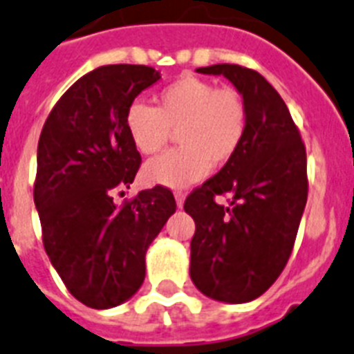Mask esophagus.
Instances as JSON below:
<instances>
[{"label":"esophagus","mask_w":354,"mask_h":354,"mask_svg":"<svg viewBox=\"0 0 354 354\" xmlns=\"http://www.w3.org/2000/svg\"><path fill=\"white\" fill-rule=\"evenodd\" d=\"M174 198H176V205L182 209L183 207V201H185V192L183 191H176L174 192Z\"/></svg>","instance_id":"34e87169"}]
</instances>
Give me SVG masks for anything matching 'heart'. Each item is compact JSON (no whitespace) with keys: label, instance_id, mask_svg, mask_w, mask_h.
Listing matches in <instances>:
<instances>
[{"label":"heart","instance_id":"obj_1","mask_svg":"<svg viewBox=\"0 0 354 354\" xmlns=\"http://www.w3.org/2000/svg\"><path fill=\"white\" fill-rule=\"evenodd\" d=\"M126 131L135 149L156 154L178 131L180 147L151 160L147 183L185 187L223 167L239 153L248 129V108L236 88L182 75L156 93V108L133 102L126 111Z\"/></svg>","mask_w":354,"mask_h":354}]
</instances>
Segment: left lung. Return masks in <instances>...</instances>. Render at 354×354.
Listing matches in <instances>:
<instances>
[{
	"label": "left lung",
	"mask_w": 354,
	"mask_h": 354,
	"mask_svg": "<svg viewBox=\"0 0 354 354\" xmlns=\"http://www.w3.org/2000/svg\"><path fill=\"white\" fill-rule=\"evenodd\" d=\"M236 86L248 108L241 149L187 196L192 216L191 279L210 299L230 304L263 295L286 266L308 200L306 147L281 95L239 64L198 68ZM230 194L231 207L216 195Z\"/></svg>",
	"instance_id": "1"
}]
</instances>
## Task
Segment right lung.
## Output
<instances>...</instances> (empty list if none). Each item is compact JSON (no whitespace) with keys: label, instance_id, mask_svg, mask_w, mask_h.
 <instances>
[{"label":"right lung","instance_id":"1","mask_svg":"<svg viewBox=\"0 0 354 354\" xmlns=\"http://www.w3.org/2000/svg\"><path fill=\"white\" fill-rule=\"evenodd\" d=\"M160 79L144 64H109L70 86L44 122L37 145L34 203L44 250L68 292L108 310L138 292L145 252L176 210L156 185L115 205L142 156L126 131L127 108Z\"/></svg>","mask_w":354,"mask_h":354}]
</instances>
